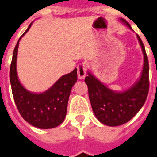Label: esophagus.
Returning <instances> with one entry per match:
<instances>
[{
  "label": "esophagus",
  "instance_id": "1",
  "mask_svg": "<svg viewBox=\"0 0 157 157\" xmlns=\"http://www.w3.org/2000/svg\"><path fill=\"white\" fill-rule=\"evenodd\" d=\"M78 78L79 79H83L86 75V66L84 63H80L77 67Z\"/></svg>",
  "mask_w": 157,
  "mask_h": 157
}]
</instances>
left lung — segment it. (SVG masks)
Returning a JSON list of instances; mask_svg holds the SVG:
<instances>
[{
  "instance_id": "left-lung-1",
  "label": "left lung",
  "mask_w": 157,
  "mask_h": 157,
  "mask_svg": "<svg viewBox=\"0 0 157 157\" xmlns=\"http://www.w3.org/2000/svg\"><path fill=\"white\" fill-rule=\"evenodd\" d=\"M130 29V25L120 18ZM144 53V67L140 78L131 87L121 92L114 91L103 84L88 72L85 82L88 87L89 100L95 116L106 126H117L126 123L137 113L146 101L149 90V65L145 48L137 35Z\"/></svg>"
}]
</instances>
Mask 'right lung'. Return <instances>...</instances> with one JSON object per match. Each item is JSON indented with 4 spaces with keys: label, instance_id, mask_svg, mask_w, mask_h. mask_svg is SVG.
I'll list each match as a JSON object with an SVG mask.
<instances>
[{
    "label": "right lung",
    "instance_id": "add662e5",
    "mask_svg": "<svg viewBox=\"0 0 157 157\" xmlns=\"http://www.w3.org/2000/svg\"><path fill=\"white\" fill-rule=\"evenodd\" d=\"M31 24L32 22L20 37L13 50L10 70L12 93L18 112L25 121L37 128H54L62 123L66 117L71 89L77 82V69L61 76L44 92L33 93L27 91L18 80L16 63L19 41Z\"/></svg>",
    "mask_w": 157,
    "mask_h": 157
}]
</instances>
